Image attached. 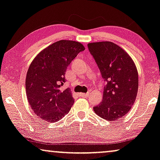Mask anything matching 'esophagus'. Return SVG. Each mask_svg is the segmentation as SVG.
Wrapping results in <instances>:
<instances>
[{
    "mask_svg": "<svg viewBox=\"0 0 160 160\" xmlns=\"http://www.w3.org/2000/svg\"><path fill=\"white\" fill-rule=\"evenodd\" d=\"M79 95L81 96V97H88V93H80Z\"/></svg>",
    "mask_w": 160,
    "mask_h": 160,
    "instance_id": "1",
    "label": "esophagus"
}]
</instances>
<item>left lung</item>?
<instances>
[{"label":"left lung","mask_w":160,"mask_h":160,"mask_svg":"<svg viewBox=\"0 0 160 160\" xmlns=\"http://www.w3.org/2000/svg\"><path fill=\"white\" fill-rule=\"evenodd\" d=\"M88 48L107 82L102 101L93 110L109 121L118 120L135 103L138 89L137 68L126 51L113 42H93Z\"/></svg>","instance_id":"1"}]
</instances>
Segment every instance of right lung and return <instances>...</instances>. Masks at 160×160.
Listing matches in <instances>:
<instances>
[{"label":"right lung","mask_w":160,"mask_h":160,"mask_svg":"<svg viewBox=\"0 0 160 160\" xmlns=\"http://www.w3.org/2000/svg\"><path fill=\"white\" fill-rule=\"evenodd\" d=\"M83 50L80 42L60 40L44 49L31 62L25 80L26 95L31 109L41 118L56 122L71 109V90L61 88L67 67Z\"/></svg>","instance_id":"right-lung-1"}]
</instances>
